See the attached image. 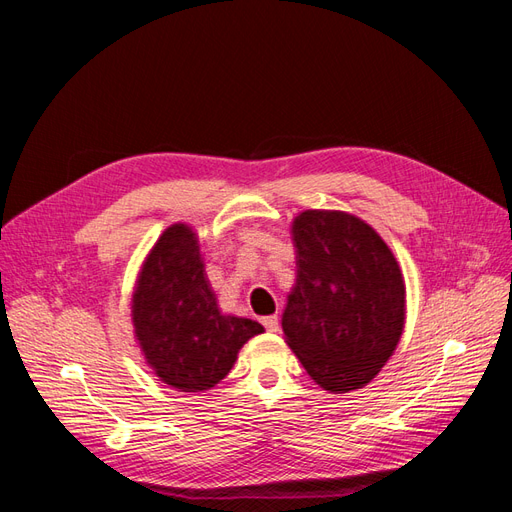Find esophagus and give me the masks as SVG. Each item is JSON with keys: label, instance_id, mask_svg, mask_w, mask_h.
Wrapping results in <instances>:
<instances>
[{"label": "esophagus", "instance_id": "34e87169", "mask_svg": "<svg viewBox=\"0 0 512 512\" xmlns=\"http://www.w3.org/2000/svg\"><path fill=\"white\" fill-rule=\"evenodd\" d=\"M262 324H265V329L269 333L280 331V320H277V316H265V318H262Z\"/></svg>", "mask_w": 512, "mask_h": 512}]
</instances>
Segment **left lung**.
Here are the masks:
<instances>
[{
	"instance_id": "1",
	"label": "left lung",
	"mask_w": 512,
	"mask_h": 512,
	"mask_svg": "<svg viewBox=\"0 0 512 512\" xmlns=\"http://www.w3.org/2000/svg\"><path fill=\"white\" fill-rule=\"evenodd\" d=\"M290 235L297 280L282 314L286 344L320 389H363L404 333L399 262L374 228L346 211L307 209Z\"/></svg>"
}]
</instances>
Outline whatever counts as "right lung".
I'll return each mask as SVG.
<instances>
[{"instance_id":"add662e5","label":"right lung","mask_w":512,"mask_h":512,"mask_svg":"<svg viewBox=\"0 0 512 512\" xmlns=\"http://www.w3.org/2000/svg\"><path fill=\"white\" fill-rule=\"evenodd\" d=\"M132 327L145 363L170 389L203 393L222 382L243 344L265 327L222 314L198 232L177 222L153 243L132 292Z\"/></svg>"}]
</instances>
